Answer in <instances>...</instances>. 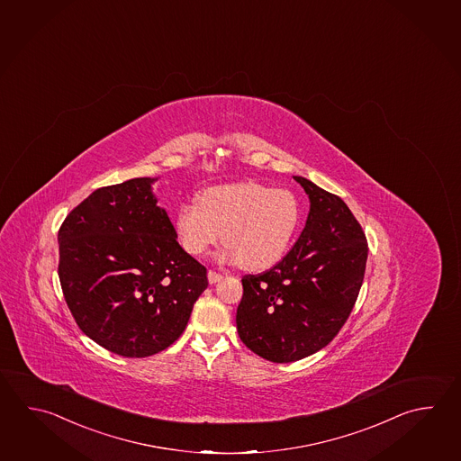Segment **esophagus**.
Instances as JSON below:
<instances>
[{
  "mask_svg": "<svg viewBox=\"0 0 461 461\" xmlns=\"http://www.w3.org/2000/svg\"><path fill=\"white\" fill-rule=\"evenodd\" d=\"M221 279H223L221 274L215 273V271H208V282L210 284H216V282H220Z\"/></svg>",
  "mask_w": 461,
  "mask_h": 461,
  "instance_id": "esophagus-1",
  "label": "esophagus"
}]
</instances>
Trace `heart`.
I'll return each mask as SVG.
<instances>
[{
  "label": "heart",
  "instance_id": "1",
  "mask_svg": "<svg viewBox=\"0 0 461 461\" xmlns=\"http://www.w3.org/2000/svg\"><path fill=\"white\" fill-rule=\"evenodd\" d=\"M299 220L301 208L289 190L238 182L205 188L198 203H182L174 225L180 246L192 256L216 245L223 231L221 259L258 273L285 256Z\"/></svg>",
  "mask_w": 461,
  "mask_h": 461
}]
</instances>
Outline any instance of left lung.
<instances>
[{"label":"left lung","instance_id":"obj_1","mask_svg":"<svg viewBox=\"0 0 461 461\" xmlns=\"http://www.w3.org/2000/svg\"><path fill=\"white\" fill-rule=\"evenodd\" d=\"M311 200L299 240L269 271L245 276L241 341L273 363L311 357L337 337L365 279L367 241L341 198L295 176Z\"/></svg>","mask_w":461,"mask_h":461}]
</instances>
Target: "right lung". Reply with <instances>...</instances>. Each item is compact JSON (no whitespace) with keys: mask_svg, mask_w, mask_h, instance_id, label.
Instances as JSON below:
<instances>
[{"mask_svg":"<svg viewBox=\"0 0 461 461\" xmlns=\"http://www.w3.org/2000/svg\"><path fill=\"white\" fill-rule=\"evenodd\" d=\"M95 190L59 230V279L78 329L120 357L170 347L207 289V269L177 243L152 184Z\"/></svg>","mask_w":461,"mask_h":461,"instance_id":"obj_1","label":"right lung"}]
</instances>
